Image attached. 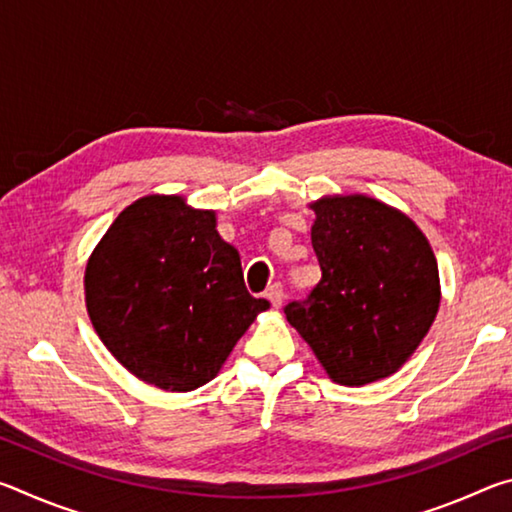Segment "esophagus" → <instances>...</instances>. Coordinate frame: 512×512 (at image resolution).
I'll return each mask as SVG.
<instances>
[{
  "label": "esophagus",
  "mask_w": 512,
  "mask_h": 512,
  "mask_svg": "<svg viewBox=\"0 0 512 512\" xmlns=\"http://www.w3.org/2000/svg\"><path fill=\"white\" fill-rule=\"evenodd\" d=\"M266 298L271 300L273 307H280L282 300H284V287H282V284L280 282H273L271 287L266 289Z\"/></svg>",
  "instance_id": "obj_1"
}]
</instances>
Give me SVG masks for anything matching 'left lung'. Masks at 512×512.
<instances>
[{"label": "left lung", "mask_w": 512, "mask_h": 512, "mask_svg": "<svg viewBox=\"0 0 512 512\" xmlns=\"http://www.w3.org/2000/svg\"><path fill=\"white\" fill-rule=\"evenodd\" d=\"M323 277L284 307L336 384L393 375L429 332L440 305L438 264L409 216L368 196L311 205Z\"/></svg>", "instance_id": "1"}]
</instances>
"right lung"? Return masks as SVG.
<instances>
[{
	"mask_svg": "<svg viewBox=\"0 0 512 512\" xmlns=\"http://www.w3.org/2000/svg\"><path fill=\"white\" fill-rule=\"evenodd\" d=\"M85 302L121 366L178 393L214 379L268 309L248 293L214 212L192 210L180 196H146L117 216L85 268Z\"/></svg>",
	"mask_w": 512,
	"mask_h": 512,
	"instance_id": "add662e5",
	"label": "right lung"
}]
</instances>
